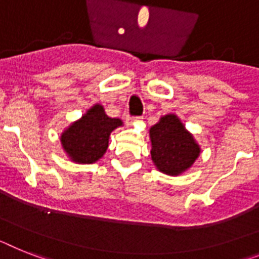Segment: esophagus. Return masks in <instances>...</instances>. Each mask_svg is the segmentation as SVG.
<instances>
[{"instance_id":"34e87169","label":"esophagus","mask_w":259,"mask_h":259,"mask_svg":"<svg viewBox=\"0 0 259 259\" xmlns=\"http://www.w3.org/2000/svg\"><path fill=\"white\" fill-rule=\"evenodd\" d=\"M141 119H142V117L127 116V117H126V122H127V123H134V122H138V121H141Z\"/></svg>"}]
</instances>
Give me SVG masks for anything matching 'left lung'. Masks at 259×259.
I'll return each mask as SVG.
<instances>
[{
    "instance_id": "1",
    "label": "left lung",
    "mask_w": 259,
    "mask_h": 259,
    "mask_svg": "<svg viewBox=\"0 0 259 259\" xmlns=\"http://www.w3.org/2000/svg\"><path fill=\"white\" fill-rule=\"evenodd\" d=\"M151 159L167 175L188 170L200 154V147L175 114H167L150 129Z\"/></svg>"
}]
</instances>
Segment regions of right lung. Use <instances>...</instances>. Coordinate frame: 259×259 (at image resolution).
<instances>
[{
  "label": "right lung",
  "instance_id": "add662e5",
  "mask_svg": "<svg viewBox=\"0 0 259 259\" xmlns=\"http://www.w3.org/2000/svg\"><path fill=\"white\" fill-rule=\"evenodd\" d=\"M121 125V119L108 117L96 104L62 134L60 142L73 162L95 163L105 154L110 133Z\"/></svg>",
  "mask_w": 259,
  "mask_h": 259
}]
</instances>
